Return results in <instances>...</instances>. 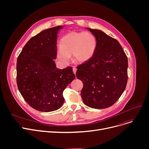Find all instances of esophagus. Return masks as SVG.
Instances as JSON below:
<instances>
[{"label": "esophagus", "instance_id": "34e87169", "mask_svg": "<svg viewBox=\"0 0 149 149\" xmlns=\"http://www.w3.org/2000/svg\"><path fill=\"white\" fill-rule=\"evenodd\" d=\"M76 71H77V69L75 67H73V72L74 73V74H76Z\"/></svg>", "mask_w": 149, "mask_h": 149}]
</instances>
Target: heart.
I'll list each match as a JSON object with an SVG mask.
<instances>
[{"mask_svg":"<svg viewBox=\"0 0 149 149\" xmlns=\"http://www.w3.org/2000/svg\"><path fill=\"white\" fill-rule=\"evenodd\" d=\"M97 46L96 38L87 32H72L63 37L60 47L56 51L57 59L62 64L67 65L70 56L76 63H84L94 55Z\"/></svg>","mask_w":149,"mask_h":149,"instance_id":"b5f03b06","label":"heart"}]
</instances>
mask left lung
<instances>
[{
  "instance_id": "8db88e82",
  "label": "left lung",
  "mask_w": 149,
  "mask_h": 149,
  "mask_svg": "<svg viewBox=\"0 0 149 149\" xmlns=\"http://www.w3.org/2000/svg\"><path fill=\"white\" fill-rule=\"evenodd\" d=\"M97 42L93 57L78 66L76 75L82 81L84 103L92 108L105 109L113 105L126 89L128 60L116 39L102 31L88 28Z\"/></svg>"
}]
</instances>
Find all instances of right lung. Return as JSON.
<instances>
[{
    "mask_svg": "<svg viewBox=\"0 0 149 149\" xmlns=\"http://www.w3.org/2000/svg\"><path fill=\"white\" fill-rule=\"evenodd\" d=\"M57 26L42 31L23 47L17 60V84L28 104L40 112H52L64 103L63 92L75 79L72 68H57Z\"/></svg>",
    "mask_w": 149,
    "mask_h": 149,
    "instance_id": "right-lung-1",
    "label": "right lung"
}]
</instances>
